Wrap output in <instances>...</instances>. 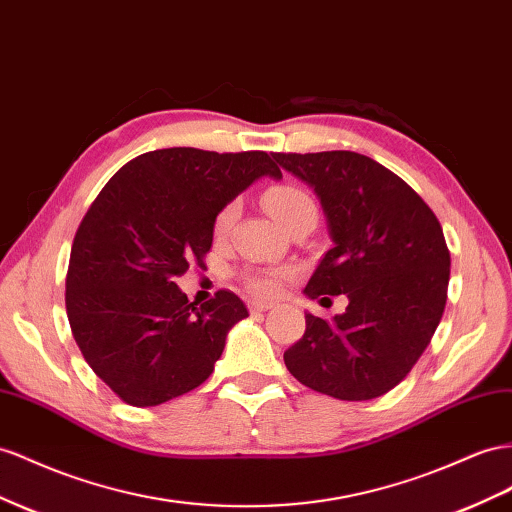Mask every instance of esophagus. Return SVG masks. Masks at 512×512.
I'll use <instances>...</instances> for the list:
<instances>
[{
	"label": "esophagus",
	"instance_id": "esophagus-1",
	"mask_svg": "<svg viewBox=\"0 0 512 512\" xmlns=\"http://www.w3.org/2000/svg\"><path fill=\"white\" fill-rule=\"evenodd\" d=\"M273 308V303H267V301H252L250 303V310L252 312H267Z\"/></svg>",
	"mask_w": 512,
	"mask_h": 512
}]
</instances>
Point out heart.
I'll use <instances>...</instances> for the list:
<instances>
[{
    "mask_svg": "<svg viewBox=\"0 0 512 512\" xmlns=\"http://www.w3.org/2000/svg\"><path fill=\"white\" fill-rule=\"evenodd\" d=\"M265 206L267 211L278 219L282 226H288L295 217L303 213H316V204L312 200L310 193L306 189H301L297 185H275L265 193ZM237 202L226 204L222 211H219L215 219V232L222 234L226 232L234 217H237ZM286 273L284 271H258L245 278L247 288L252 290L256 297H275L280 295V290L284 286Z\"/></svg>",
    "mask_w": 512,
    "mask_h": 512,
    "instance_id": "heart-1",
    "label": "heart"
}]
</instances>
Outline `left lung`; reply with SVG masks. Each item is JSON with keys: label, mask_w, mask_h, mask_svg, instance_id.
I'll return each instance as SVG.
<instances>
[{"label": "left lung", "mask_w": 512, "mask_h": 512, "mask_svg": "<svg viewBox=\"0 0 512 512\" xmlns=\"http://www.w3.org/2000/svg\"><path fill=\"white\" fill-rule=\"evenodd\" d=\"M308 183L334 247L306 286L310 299L347 295L334 321L306 314L284 364L306 388L370 400L403 381L431 342L448 299L450 252L439 219L403 178L351 150L273 153Z\"/></svg>", "instance_id": "obj_1"}]
</instances>
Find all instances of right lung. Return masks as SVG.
Here are the masks:
<instances>
[{"label": "right lung", "instance_id": "1", "mask_svg": "<svg viewBox=\"0 0 512 512\" xmlns=\"http://www.w3.org/2000/svg\"><path fill=\"white\" fill-rule=\"evenodd\" d=\"M260 176L262 150L163 148L109 178L81 219L66 273V314L86 362L133 407H155L211 377L245 303L219 293L196 308L176 286L204 265L219 211Z\"/></svg>", "mask_w": 512, "mask_h": 512}]
</instances>
